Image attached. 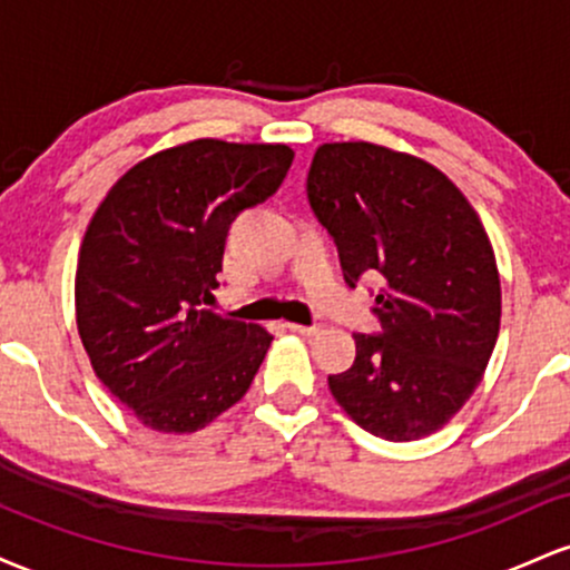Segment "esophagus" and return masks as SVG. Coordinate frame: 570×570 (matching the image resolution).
Here are the masks:
<instances>
[{
    "label": "esophagus",
    "instance_id": "1",
    "mask_svg": "<svg viewBox=\"0 0 570 570\" xmlns=\"http://www.w3.org/2000/svg\"><path fill=\"white\" fill-rule=\"evenodd\" d=\"M286 326H289V332H294V335H303V337H313L318 332L316 324H311V326H305V324H286Z\"/></svg>",
    "mask_w": 570,
    "mask_h": 570
}]
</instances>
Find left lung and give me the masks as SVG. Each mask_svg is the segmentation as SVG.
<instances>
[{"instance_id": "obj_1", "label": "left lung", "mask_w": 570, "mask_h": 570, "mask_svg": "<svg viewBox=\"0 0 570 570\" xmlns=\"http://www.w3.org/2000/svg\"><path fill=\"white\" fill-rule=\"evenodd\" d=\"M313 214L348 286L381 278V335H353L337 404L370 434L440 431L480 385L501 326L495 254L466 195L431 163L370 141L322 144L307 171Z\"/></svg>"}]
</instances>
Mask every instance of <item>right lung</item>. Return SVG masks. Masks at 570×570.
<instances>
[{"label": "right lung", "mask_w": 570, "mask_h": 570, "mask_svg": "<svg viewBox=\"0 0 570 570\" xmlns=\"http://www.w3.org/2000/svg\"><path fill=\"white\" fill-rule=\"evenodd\" d=\"M286 144L195 139L128 168L98 203L75 278L96 377L160 434H193L240 402L273 335L206 311L230 222L281 187Z\"/></svg>", "instance_id": "1"}]
</instances>
